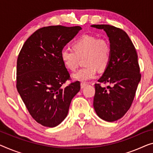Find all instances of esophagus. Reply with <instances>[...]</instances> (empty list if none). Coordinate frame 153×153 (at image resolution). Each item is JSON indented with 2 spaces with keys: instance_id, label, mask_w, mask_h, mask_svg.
Returning <instances> with one entry per match:
<instances>
[{
  "instance_id": "obj_1",
  "label": "esophagus",
  "mask_w": 153,
  "mask_h": 153,
  "mask_svg": "<svg viewBox=\"0 0 153 153\" xmlns=\"http://www.w3.org/2000/svg\"><path fill=\"white\" fill-rule=\"evenodd\" d=\"M86 85H87V84L84 83V82H82V83L80 84V86H81V88H83L85 87V86H86Z\"/></svg>"
}]
</instances>
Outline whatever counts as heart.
Wrapping results in <instances>:
<instances>
[{"label": "heart", "mask_w": 153, "mask_h": 153, "mask_svg": "<svg viewBox=\"0 0 153 153\" xmlns=\"http://www.w3.org/2000/svg\"><path fill=\"white\" fill-rule=\"evenodd\" d=\"M72 50L64 49L60 58L65 67L70 71L77 67L79 58L84 56V67L73 75V78L80 82H87L95 78L97 68L104 70L111 58V47L106 40L91 35H83L73 43Z\"/></svg>", "instance_id": "b5f03b06"}]
</instances>
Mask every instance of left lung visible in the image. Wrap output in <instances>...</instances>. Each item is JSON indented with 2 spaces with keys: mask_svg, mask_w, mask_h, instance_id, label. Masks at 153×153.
<instances>
[{
  "mask_svg": "<svg viewBox=\"0 0 153 153\" xmlns=\"http://www.w3.org/2000/svg\"><path fill=\"white\" fill-rule=\"evenodd\" d=\"M91 27L103 29L108 37L110 61L98 82L112 85L107 86V90L100 84H95L93 107L101 119L115 122L128 111L141 80L137 53L131 40L122 29L109 25Z\"/></svg>",
  "mask_w": 153,
  "mask_h": 153,
  "instance_id": "8db88e82",
  "label": "left lung"
}]
</instances>
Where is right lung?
<instances>
[{"label": "right lung", "mask_w": 153, "mask_h": 153, "mask_svg": "<svg viewBox=\"0 0 153 153\" xmlns=\"http://www.w3.org/2000/svg\"><path fill=\"white\" fill-rule=\"evenodd\" d=\"M81 29L79 26L42 27L25 41L18 55V92L31 117L44 126L60 124L80 90L79 81L62 86L70 75L60 52Z\"/></svg>", "instance_id": "add662e5"}]
</instances>
